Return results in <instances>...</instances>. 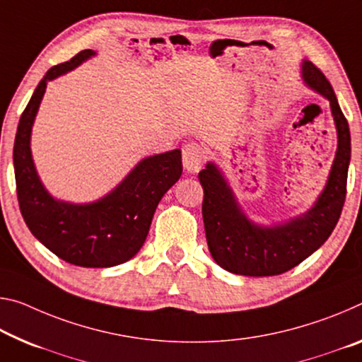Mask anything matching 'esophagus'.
I'll return each mask as SVG.
<instances>
[{
  "instance_id": "obj_1",
  "label": "esophagus",
  "mask_w": 362,
  "mask_h": 362,
  "mask_svg": "<svg viewBox=\"0 0 362 362\" xmlns=\"http://www.w3.org/2000/svg\"><path fill=\"white\" fill-rule=\"evenodd\" d=\"M204 160V150L198 143H187L185 146L182 148V163L183 168L190 174H194L202 169V164Z\"/></svg>"
}]
</instances>
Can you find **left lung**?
I'll return each mask as SVG.
<instances>
[{
    "label": "left lung",
    "mask_w": 362,
    "mask_h": 362,
    "mask_svg": "<svg viewBox=\"0 0 362 362\" xmlns=\"http://www.w3.org/2000/svg\"><path fill=\"white\" fill-rule=\"evenodd\" d=\"M301 78L315 93L329 100L337 129L334 164L311 209L290 221L261 226L245 214L219 165L208 163L198 174L204 190L203 221L211 256L232 274L267 277L290 271L325 243L340 219L351 159L348 120L330 82L311 61L303 59Z\"/></svg>",
    "instance_id": "8db88e82"
}]
</instances>
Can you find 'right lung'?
<instances>
[{"mask_svg":"<svg viewBox=\"0 0 362 362\" xmlns=\"http://www.w3.org/2000/svg\"><path fill=\"white\" fill-rule=\"evenodd\" d=\"M93 56V49L80 51L40 80L17 125L13 160L19 208L33 237L74 266L112 267L132 259L145 243L160 198L180 179L182 153L172 150L141 159L116 188L91 203L62 202L45 188L30 150L40 103L49 80Z\"/></svg>","mask_w":362,"mask_h":362,"instance_id":"obj_1","label":"right lung"}]
</instances>
